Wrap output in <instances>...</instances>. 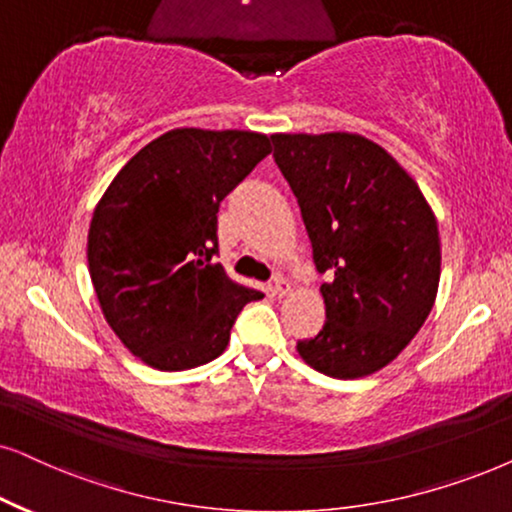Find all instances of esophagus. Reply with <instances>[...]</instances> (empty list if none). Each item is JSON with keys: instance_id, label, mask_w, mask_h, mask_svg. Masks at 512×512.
<instances>
[{"instance_id": "34e87169", "label": "esophagus", "mask_w": 512, "mask_h": 512, "mask_svg": "<svg viewBox=\"0 0 512 512\" xmlns=\"http://www.w3.org/2000/svg\"><path fill=\"white\" fill-rule=\"evenodd\" d=\"M287 291H289V282L284 280L282 275L272 277V294H275L277 298H282L284 294H287Z\"/></svg>"}]
</instances>
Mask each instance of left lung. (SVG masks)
Instances as JSON below:
<instances>
[{
  "label": "left lung",
  "instance_id": "obj_1",
  "mask_svg": "<svg viewBox=\"0 0 512 512\" xmlns=\"http://www.w3.org/2000/svg\"><path fill=\"white\" fill-rule=\"evenodd\" d=\"M277 167L313 242L327 322L296 350L331 378H362L407 348L433 310L440 232L433 209L381 145L357 134H275Z\"/></svg>",
  "mask_w": 512,
  "mask_h": 512
}]
</instances>
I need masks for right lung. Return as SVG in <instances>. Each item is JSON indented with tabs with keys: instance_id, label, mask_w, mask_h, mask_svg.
<instances>
[{
	"instance_id": "right-lung-1",
	"label": "right lung",
	"mask_w": 512,
	"mask_h": 512,
	"mask_svg": "<svg viewBox=\"0 0 512 512\" xmlns=\"http://www.w3.org/2000/svg\"><path fill=\"white\" fill-rule=\"evenodd\" d=\"M270 152V138L254 131H167L98 202L86 244L91 282L112 331L150 367L216 360L240 310L263 298L214 263L216 214Z\"/></svg>"
}]
</instances>
